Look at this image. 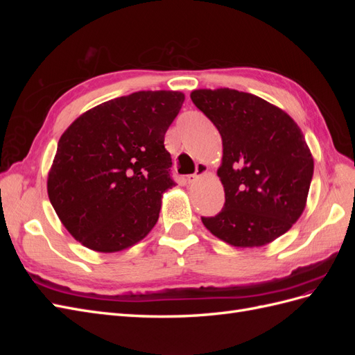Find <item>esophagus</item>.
I'll use <instances>...</instances> for the list:
<instances>
[{
  "label": "esophagus",
  "mask_w": 355,
  "mask_h": 355,
  "mask_svg": "<svg viewBox=\"0 0 355 355\" xmlns=\"http://www.w3.org/2000/svg\"><path fill=\"white\" fill-rule=\"evenodd\" d=\"M206 173H207V164L198 163L197 167H196V173L188 176V178H187V182H188V184H194V182H197L198 178H201L202 175H206Z\"/></svg>",
  "instance_id": "obj_1"
}]
</instances>
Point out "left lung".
<instances>
[{
	"label": "left lung",
	"instance_id": "obj_1",
	"mask_svg": "<svg viewBox=\"0 0 355 355\" xmlns=\"http://www.w3.org/2000/svg\"><path fill=\"white\" fill-rule=\"evenodd\" d=\"M222 137L218 176L225 206L201 218L234 247H262L286 234L306 206L314 158L299 125L278 106L232 89L191 93Z\"/></svg>",
	"mask_w": 355,
	"mask_h": 355
}]
</instances>
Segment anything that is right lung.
I'll list each match as a JSON object with an SVG mask.
<instances>
[{"label":"right lung","mask_w":355,"mask_h":355,"mask_svg":"<svg viewBox=\"0 0 355 355\" xmlns=\"http://www.w3.org/2000/svg\"><path fill=\"white\" fill-rule=\"evenodd\" d=\"M182 92H136L85 111L59 139L47 194L63 227L90 250L115 253L151 232L175 187L164 135Z\"/></svg>","instance_id":"right-lung-1"}]
</instances>
